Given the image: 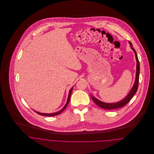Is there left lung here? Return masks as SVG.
<instances>
[{"mask_svg": "<svg viewBox=\"0 0 154 154\" xmlns=\"http://www.w3.org/2000/svg\"><path fill=\"white\" fill-rule=\"evenodd\" d=\"M129 43L131 45V47L132 48V50L134 51V54H135V57H136V78H135V81L134 82L133 86L132 87V89H131L130 92L128 94V95L122 100L120 101L116 102V103H104L103 102L99 100H98L97 98L91 95V98L92 100L94 101V103L98 106L100 107L106 109V110H112V109H119L120 107H122L125 106H126L133 98L134 95L136 94L137 88H138V83H139V72H140V66H139V62L138 60V57L136 54V51L133 48V45L132 46V43L129 42Z\"/></svg>", "mask_w": 154, "mask_h": 154, "instance_id": "left-lung-1", "label": "left lung"}]
</instances>
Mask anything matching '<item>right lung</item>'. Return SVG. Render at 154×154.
<instances>
[{
  "mask_svg": "<svg viewBox=\"0 0 154 154\" xmlns=\"http://www.w3.org/2000/svg\"><path fill=\"white\" fill-rule=\"evenodd\" d=\"M73 88V87H72V88H71V89L69 90V95H68V98H67V101H66V104L65 105V106H64V107H63L61 110H60V111H59L58 112H53V113H49V114H48V113H42V112H39L36 111H35V112H36L37 114H40V115L45 116H56V115H58V114H60L63 111H64L65 109H66V107L67 106V105H68V104H69V103L70 98V95H71V94H72V91Z\"/></svg>",
  "mask_w": 154,
  "mask_h": 154,
  "instance_id": "add662e5",
  "label": "right lung"
}]
</instances>
